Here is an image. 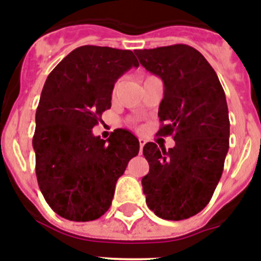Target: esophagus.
<instances>
[{"instance_id":"1","label":"esophagus","mask_w":261,"mask_h":261,"mask_svg":"<svg viewBox=\"0 0 261 261\" xmlns=\"http://www.w3.org/2000/svg\"><path fill=\"white\" fill-rule=\"evenodd\" d=\"M138 142H140V149L142 150V147H144V145H145V140L144 138H138Z\"/></svg>"}]
</instances>
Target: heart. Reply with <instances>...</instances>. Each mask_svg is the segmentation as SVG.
Segmentation results:
<instances>
[{
    "instance_id": "1",
    "label": "heart",
    "mask_w": 261,
    "mask_h": 261,
    "mask_svg": "<svg viewBox=\"0 0 261 261\" xmlns=\"http://www.w3.org/2000/svg\"><path fill=\"white\" fill-rule=\"evenodd\" d=\"M119 87H120V82H116L114 86V95H116L117 91H119Z\"/></svg>"
}]
</instances>
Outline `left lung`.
Listing matches in <instances>:
<instances>
[{"instance_id":"obj_1","label":"left lung","mask_w":261,"mask_h":261,"mask_svg":"<svg viewBox=\"0 0 261 261\" xmlns=\"http://www.w3.org/2000/svg\"><path fill=\"white\" fill-rule=\"evenodd\" d=\"M146 70L162 78L159 136H172L166 151L144 146L149 174L142 177L147 206L163 220L180 221L209 204L229 150L230 121L225 91L205 57L195 48L174 44L136 50Z\"/></svg>"}]
</instances>
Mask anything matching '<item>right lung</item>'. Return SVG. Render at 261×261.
<instances>
[{"mask_svg": "<svg viewBox=\"0 0 261 261\" xmlns=\"http://www.w3.org/2000/svg\"><path fill=\"white\" fill-rule=\"evenodd\" d=\"M138 61L132 50L82 45L45 81L32 138L36 177L53 212L77 222L102 217L116 181L140 150L137 138L116 129L107 140L91 129L111 108L115 82Z\"/></svg>", "mask_w": 261, "mask_h": 261, "instance_id": "obj_1", "label": "right lung"}]
</instances>
